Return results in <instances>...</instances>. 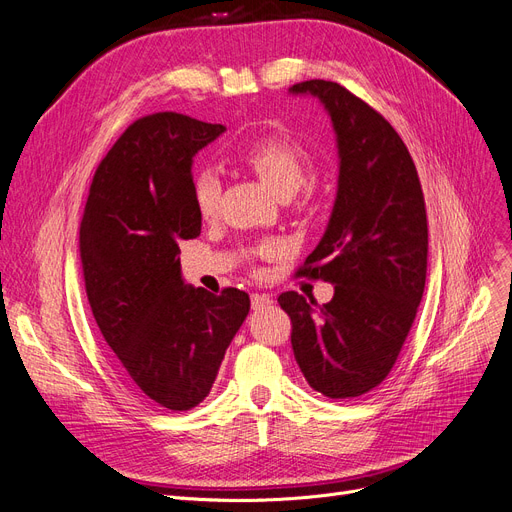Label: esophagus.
I'll return each instance as SVG.
<instances>
[{
	"label": "esophagus",
	"instance_id": "1",
	"mask_svg": "<svg viewBox=\"0 0 512 512\" xmlns=\"http://www.w3.org/2000/svg\"><path fill=\"white\" fill-rule=\"evenodd\" d=\"M272 304V297L266 295V293H253L251 295V306L253 310H263L266 306Z\"/></svg>",
	"mask_w": 512,
	"mask_h": 512
}]
</instances>
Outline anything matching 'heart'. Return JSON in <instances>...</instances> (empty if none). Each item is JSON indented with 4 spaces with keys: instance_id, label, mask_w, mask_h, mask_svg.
<instances>
[{
    "instance_id": "b5f03b06",
    "label": "heart",
    "mask_w": 512,
    "mask_h": 512,
    "mask_svg": "<svg viewBox=\"0 0 512 512\" xmlns=\"http://www.w3.org/2000/svg\"><path fill=\"white\" fill-rule=\"evenodd\" d=\"M234 158L251 168L278 198H289L306 183L312 170V158L308 151L293 139L285 137H261L242 143ZM194 204L202 219H213L219 206L221 183L213 170H202L194 177L192 185ZM255 253L259 257H274L278 253L276 242H263L257 246Z\"/></svg>"
}]
</instances>
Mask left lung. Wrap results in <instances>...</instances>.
Listing matches in <instances>:
<instances>
[{"label": "left lung", "mask_w": 512, "mask_h": 512, "mask_svg": "<svg viewBox=\"0 0 512 512\" xmlns=\"http://www.w3.org/2000/svg\"><path fill=\"white\" fill-rule=\"evenodd\" d=\"M337 137V198L325 236L297 276L335 285L318 306L295 291L278 297L306 382L329 399L380 386L405 344L426 285L428 221L418 170L390 122L337 82L308 80ZM310 296V295H308Z\"/></svg>", "instance_id": "8db88e82"}]
</instances>
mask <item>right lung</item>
Returning a JSON list of instances; mask_svg holds the SVG:
<instances>
[{"mask_svg": "<svg viewBox=\"0 0 512 512\" xmlns=\"http://www.w3.org/2000/svg\"><path fill=\"white\" fill-rule=\"evenodd\" d=\"M225 126L162 111L132 122L94 173L80 223L88 304L122 380L170 411L211 392L251 299L181 278L179 244L200 236L192 162Z\"/></svg>", "mask_w": 512, "mask_h": 512, "instance_id": "1", "label": "right lung"}]
</instances>
